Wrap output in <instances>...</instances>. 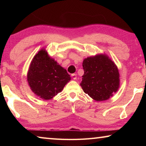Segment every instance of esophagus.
<instances>
[{
  "instance_id": "obj_1",
  "label": "esophagus",
  "mask_w": 146,
  "mask_h": 146,
  "mask_svg": "<svg viewBox=\"0 0 146 146\" xmlns=\"http://www.w3.org/2000/svg\"><path fill=\"white\" fill-rule=\"evenodd\" d=\"M71 77H72V78L74 79V80H76V75L75 73H73V74H72V75H71Z\"/></svg>"
}]
</instances>
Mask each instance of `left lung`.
<instances>
[{
    "label": "left lung",
    "instance_id": "left-lung-1",
    "mask_svg": "<svg viewBox=\"0 0 146 146\" xmlns=\"http://www.w3.org/2000/svg\"><path fill=\"white\" fill-rule=\"evenodd\" d=\"M82 66L84 74L80 83L84 92L96 101L109 99L120 86L118 70L104 54L85 58Z\"/></svg>",
    "mask_w": 146,
    "mask_h": 146
}]
</instances>
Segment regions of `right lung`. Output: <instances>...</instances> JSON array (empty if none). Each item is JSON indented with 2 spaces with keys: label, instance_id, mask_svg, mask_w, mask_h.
<instances>
[{
  "label": "right lung",
  "instance_id": "obj_1",
  "mask_svg": "<svg viewBox=\"0 0 146 146\" xmlns=\"http://www.w3.org/2000/svg\"><path fill=\"white\" fill-rule=\"evenodd\" d=\"M31 91L44 100L51 99L70 81L67 71L42 49L32 60L27 75Z\"/></svg>",
  "mask_w": 146,
  "mask_h": 146
}]
</instances>
